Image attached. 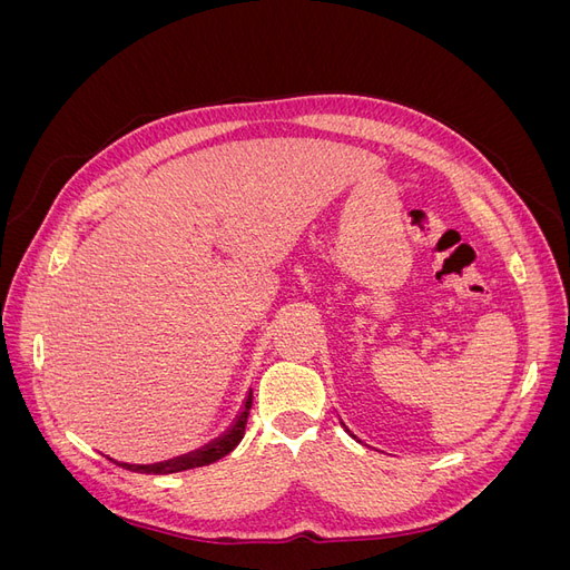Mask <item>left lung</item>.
<instances>
[{"mask_svg": "<svg viewBox=\"0 0 570 570\" xmlns=\"http://www.w3.org/2000/svg\"><path fill=\"white\" fill-rule=\"evenodd\" d=\"M344 430H347V428H344ZM347 433H350V430H347ZM350 435H352V433H350ZM352 438H354V435H352ZM354 440H356V438H354ZM358 442H361V440H358Z\"/></svg>", "mask_w": 570, "mask_h": 570, "instance_id": "obj_1", "label": "left lung"}]
</instances>
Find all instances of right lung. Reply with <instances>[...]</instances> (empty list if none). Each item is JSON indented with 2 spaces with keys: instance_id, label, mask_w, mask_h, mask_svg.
<instances>
[{
  "instance_id": "obj_1",
  "label": "right lung",
  "mask_w": 570,
  "mask_h": 570,
  "mask_svg": "<svg viewBox=\"0 0 570 570\" xmlns=\"http://www.w3.org/2000/svg\"><path fill=\"white\" fill-rule=\"evenodd\" d=\"M249 409H252V394L247 396L245 409L239 411V416H237L235 425L228 430V433L218 438L216 442L202 446V450H197V452H189L185 456L170 459V461H164V463H151V465H132V463H118V465H124V469H128V471L151 473V475H168V473L199 469V465H209V463L223 459L226 454H230L235 446L239 444V440L245 438V425H247V419H249ZM109 461H114V459H109Z\"/></svg>"
}]
</instances>
